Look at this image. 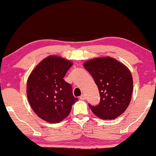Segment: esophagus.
I'll return each instance as SVG.
<instances>
[{
  "instance_id": "obj_1",
  "label": "esophagus",
  "mask_w": 156,
  "mask_h": 156,
  "mask_svg": "<svg viewBox=\"0 0 156 156\" xmlns=\"http://www.w3.org/2000/svg\"><path fill=\"white\" fill-rule=\"evenodd\" d=\"M85 98H86V97L84 94H81V95L80 96V99L82 100V101H83V100H85Z\"/></svg>"
}]
</instances>
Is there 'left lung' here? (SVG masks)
<instances>
[{"label":"left lung","instance_id":"1","mask_svg":"<svg viewBox=\"0 0 156 156\" xmlns=\"http://www.w3.org/2000/svg\"><path fill=\"white\" fill-rule=\"evenodd\" d=\"M83 66L94 78L101 96L99 104H89L92 112L103 119H114L123 114L133 92V78L128 68L109 56L90 59Z\"/></svg>","mask_w":156,"mask_h":156}]
</instances>
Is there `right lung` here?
Wrapping results in <instances>:
<instances>
[{
	"label": "right lung",
	"instance_id": "right-lung-1",
	"mask_svg": "<svg viewBox=\"0 0 156 156\" xmlns=\"http://www.w3.org/2000/svg\"><path fill=\"white\" fill-rule=\"evenodd\" d=\"M72 62L57 55L44 58L32 71L27 82V98L39 118L58 123L70 113L78 101L72 87L64 80Z\"/></svg>",
	"mask_w": 156,
	"mask_h": 156
}]
</instances>
